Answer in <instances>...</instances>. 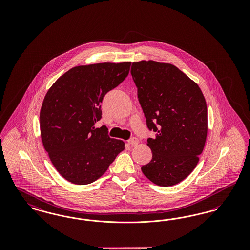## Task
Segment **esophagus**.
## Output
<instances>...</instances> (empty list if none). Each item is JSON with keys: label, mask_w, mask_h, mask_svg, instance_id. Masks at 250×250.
Wrapping results in <instances>:
<instances>
[{"label": "esophagus", "mask_w": 250, "mask_h": 250, "mask_svg": "<svg viewBox=\"0 0 250 250\" xmlns=\"http://www.w3.org/2000/svg\"><path fill=\"white\" fill-rule=\"evenodd\" d=\"M128 143L130 144L131 146H137L138 145V143H139V140L137 139V138H132L130 139L129 141H128Z\"/></svg>", "instance_id": "1"}]
</instances>
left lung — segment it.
<instances>
[{
    "label": "left lung",
    "instance_id": "left-lung-1",
    "mask_svg": "<svg viewBox=\"0 0 250 250\" xmlns=\"http://www.w3.org/2000/svg\"><path fill=\"white\" fill-rule=\"evenodd\" d=\"M147 126L156 132L148 139L152 160L143 174L160 187H171L196 167L206 142L207 106L199 85L175 65L153 60L132 63Z\"/></svg>",
    "mask_w": 250,
    "mask_h": 250
}]
</instances>
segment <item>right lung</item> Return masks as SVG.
Returning <instances> with one entry per match:
<instances>
[{"instance_id":"right-lung-1","label":"right lung","mask_w":250,"mask_h":250,"mask_svg":"<svg viewBox=\"0 0 250 250\" xmlns=\"http://www.w3.org/2000/svg\"><path fill=\"white\" fill-rule=\"evenodd\" d=\"M131 62L79 65L52 84L40 110V134L49 159L60 174L75 185L100 178L125 143L96 128L100 103L128 75Z\"/></svg>"}]
</instances>
